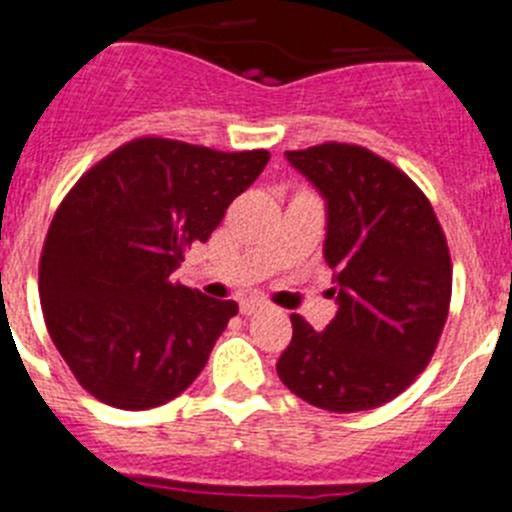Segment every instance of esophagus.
Segmentation results:
<instances>
[{"instance_id": "obj_1", "label": "esophagus", "mask_w": 512, "mask_h": 512, "mask_svg": "<svg viewBox=\"0 0 512 512\" xmlns=\"http://www.w3.org/2000/svg\"><path fill=\"white\" fill-rule=\"evenodd\" d=\"M262 308H267V303L260 301V298H245V301L239 303V311L245 313V316H255Z\"/></svg>"}]
</instances>
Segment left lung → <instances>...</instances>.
Masks as SVG:
<instances>
[{
	"label": "left lung",
	"instance_id": "8db88e82",
	"mask_svg": "<svg viewBox=\"0 0 512 512\" xmlns=\"http://www.w3.org/2000/svg\"><path fill=\"white\" fill-rule=\"evenodd\" d=\"M285 158L326 201L339 308L324 331L290 316L278 375L316 408L370 411L403 393L439 344L451 301L446 237L421 188L365 147L324 142Z\"/></svg>",
	"mask_w": 512,
	"mask_h": 512
}]
</instances>
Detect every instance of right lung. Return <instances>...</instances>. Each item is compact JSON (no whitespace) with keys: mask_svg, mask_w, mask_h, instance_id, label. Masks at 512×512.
I'll use <instances>...</instances> for the list:
<instances>
[{"mask_svg":"<svg viewBox=\"0 0 512 512\" xmlns=\"http://www.w3.org/2000/svg\"><path fill=\"white\" fill-rule=\"evenodd\" d=\"M267 160V150L140 137L99 160L58 206L40 257L45 326L101 403L147 411L204 370L239 308L170 275Z\"/></svg>","mask_w":512,"mask_h":512,"instance_id":"right-lung-1","label":"right lung"}]
</instances>
